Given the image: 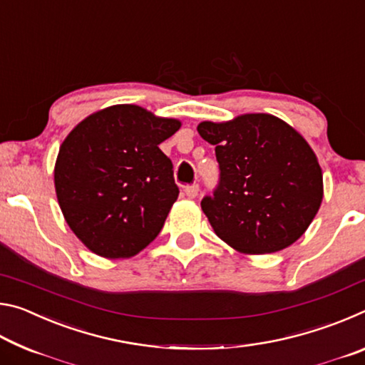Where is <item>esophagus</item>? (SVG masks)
Listing matches in <instances>:
<instances>
[{
  "label": "esophagus",
  "mask_w": 365,
  "mask_h": 365,
  "mask_svg": "<svg viewBox=\"0 0 365 365\" xmlns=\"http://www.w3.org/2000/svg\"><path fill=\"white\" fill-rule=\"evenodd\" d=\"M197 193H200V187H197V185H190V187L185 188V195H187L190 200H193V197H196Z\"/></svg>",
  "instance_id": "34e87169"
}]
</instances>
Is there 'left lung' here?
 I'll return each instance as SVG.
<instances>
[{"mask_svg":"<svg viewBox=\"0 0 365 365\" xmlns=\"http://www.w3.org/2000/svg\"><path fill=\"white\" fill-rule=\"evenodd\" d=\"M215 146L220 182L201 209L220 240L243 255H267L302 237L319 212L324 178L304 137L279 117L242 114L197 123Z\"/></svg>","mask_w":365,"mask_h":365,"instance_id":"1","label":"left lung"}]
</instances>
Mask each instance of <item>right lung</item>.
<instances>
[{"instance_id":"1","label":"right lung","mask_w":365,"mask_h":365,"mask_svg":"<svg viewBox=\"0 0 365 365\" xmlns=\"http://www.w3.org/2000/svg\"><path fill=\"white\" fill-rule=\"evenodd\" d=\"M182 122L135 104H114L77 123L59 148L54 188L71 230L106 259H128L163 228L178 197L159 150Z\"/></svg>"}]
</instances>
